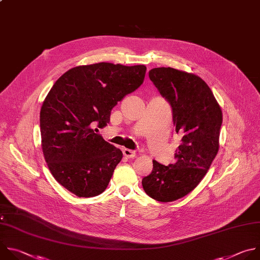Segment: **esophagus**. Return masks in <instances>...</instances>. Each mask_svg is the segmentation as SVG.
<instances>
[{
  "label": "esophagus",
  "mask_w": 260,
  "mask_h": 260,
  "mask_svg": "<svg viewBox=\"0 0 260 260\" xmlns=\"http://www.w3.org/2000/svg\"><path fill=\"white\" fill-rule=\"evenodd\" d=\"M123 153H124L125 157L128 158V159H133V158L136 157V152L131 150V149H128V148L123 149Z\"/></svg>",
  "instance_id": "1"
}]
</instances>
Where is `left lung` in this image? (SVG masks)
Masks as SVG:
<instances>
[{
	"instance_id": "8db88e82",
	"label": "left lung",
	"mask_w": 260,
	"mask_h": 260,
	"mask_svg": "<svg viewBox=\"0 0 260 260\" xmlns=\"http://www.w3.org/2000/svg\"><path fill=\"white\" fill-rule=\"evenodd\" d=\"M150 81L172 108L173 125L180 134L173 164L152 161L143 177L144 191L159 202H173L189 193L204 178L219 149L222 112L211 89L200 77L172 68L148 73Z\"/></svg>"
}]
</instances>
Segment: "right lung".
<instances>
[{
	"mask_svg": "<svg viewBox=\"0 0 260 260\" xmlns=\"http://www.w3.org/2000/svg\"><path fill=\"white\" fill-rule=\"evenodd\" d=\"M145 72V66H80L47 94L40 113L44 158L56 181L74 194L91 198L108 187L123 152L92 126L108 125L113 108L143 83Z\"/></svg>",
	"mask_w": 260,
	"mask_h": 260,
	"instance_id": "obj_1",
	"label": "right lung"
}]
</instances>
